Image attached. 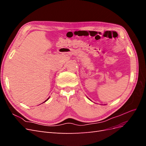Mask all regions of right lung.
Wrapping results in <instances>:
<instances>
[{
  "mask_svg": "<svg viewBox=\"0 0 146 146\" xmlns=\"http://www.w3.org/2000/svg\"><path fill=\"white\" fill-rule=\"evenodd\" d=\"M48 99H49V98H48V99H47V100H46V101H47V100H48ZM46 101H45V102H46Z\"/></svg>",
  "mask_w": 146,
  "mask_h": 146,
  "instance_id": "add662e5",
  "label": "right lung"
}]
</instances>
